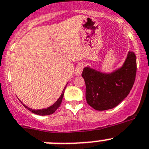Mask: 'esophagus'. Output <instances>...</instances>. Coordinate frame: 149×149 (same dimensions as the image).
Returning a JSON list of instances; mask_svg holds the SVG:
<instances>
[{
    "mask_svg": "<svg viewBox=\"0 0 149 149\" xmlns=\"http://www.w3.org/2000/svg\"><path fill=\"white\" fill-rule=\"evenodd\" d=\"M83 71V65L79 64L75 68V74L76 75H81Z\"/></svg>",
    "mask_w": 149,
    "mask_h": 149,
    "instance_id": "obj_1",
    "label": "esophagus"
}]
</instances>
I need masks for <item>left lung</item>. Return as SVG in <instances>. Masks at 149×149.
<instances>
[{
    "label": "left lung",
    "instance_id": "8db88e82",
    "mask_svg": "<svg viewBox=\"0 0 149 149\" xmlns=\"http://www.w3.org/2000/svg\"><path fill=\"white\" fill-rule=\"evenodd\" d=\"M136 55L129 51L122 67L110 74H104L86 67L82 72L86 84L87 104L96 110L112 109L129 94L135 81Z\"/></svg>",
    "mask_w": 149,
    "mask_h": 149
}]
</instances>
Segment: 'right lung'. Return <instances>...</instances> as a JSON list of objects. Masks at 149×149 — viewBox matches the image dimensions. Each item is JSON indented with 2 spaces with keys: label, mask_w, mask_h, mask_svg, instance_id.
Returning <instances> with one entry per match:
<instances>
[{
  "label": "right lung",
  "mask_w": 149,
  "mask_h": 149,
  "mask_svg": "<svg viewBox=\"0 0 149 149\" xmlns=\"http://www.w3.org/2000/svg\"><path fill=\"white\" fill-rule=\"evenodd\" d=\"M65 88H66V86H65V88H64V89H63V93H62L61 95H60V98H58V100H57V101H56L53 105H51V107H48V108L42 109V110H33V109H31V108H29L28 107L25 106L24 104H23V105L24 106V107H26V108L27 109V110H29L30 111H31L32 113H33L37 114V115H40V116L51 115V114L54 113V112L57 110V108H58L60 106V104H61L62 100H63V95H64V91H65Z\"/></svg>",
  "instance_id": "1"
}]
</instances>
